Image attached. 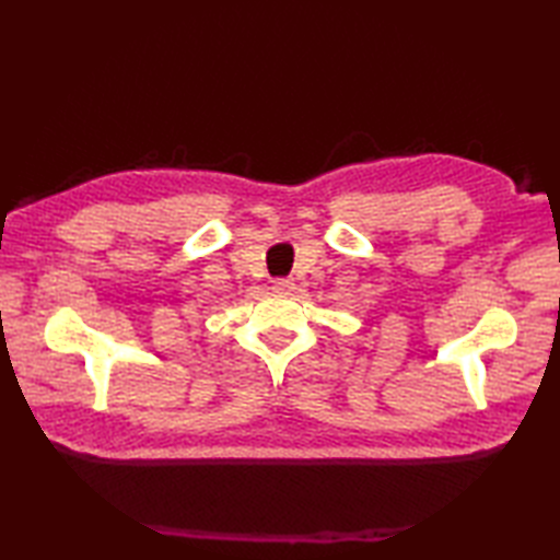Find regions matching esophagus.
I'll return each instance as SVG.
<instances>
[{
	"label": "esophagus",
	"mask_w": 560,
	"mask_h": 560,
	"mask_svg": "<svg viewBox=\"0 0 560 560\" xmlns=\"http://www.w3.org/2000/svg\"><path fill=\"white\" fill-rule=\"evenodd\" d=\"M291 289H293V279H277V281H273V291L283 293V291H291Z\"/></svg>",
	"instance_id": "34e87169"
}]
</instances>
